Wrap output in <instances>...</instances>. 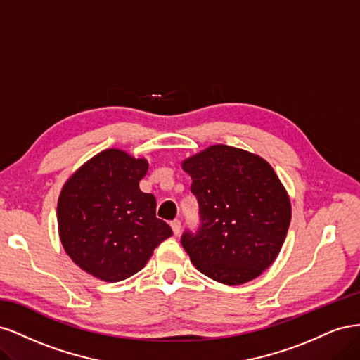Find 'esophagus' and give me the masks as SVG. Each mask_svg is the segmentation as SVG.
<instances>
[{"label": "esophagus", "mask_w": 360, "mask_h": 360, "mask_svg": "<svg viewBox=\"0 0 360 360\" xmlns=\"http://www.w3.org/2000/svg\"><path fill=\"white\" fill-rule=\"evenodd\" d=\"M171 228H172V231H174V234L176 236H179L180 234V230H181V222L180 221H172L171 222Z\"/></svg>", "instance_id": "esophagus-1"}]
</instances>
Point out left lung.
<instances>
[{
    "instance_id": "8db88e82",
    "label": "left lung",
    "mask_w": 360,
    "mask_h": 360,
    "mask_svg": "<svg viewBox=\"0 0 360 360\" xmlns=\"http://www.w3.org/2000/svg\"><path fill=\"white\" fill-rule=\"evenodd\" d=\"M200 205V226L181 245L201 274L221 284L252 281L278 257L291 204L274 168L257 155L212 146L183 160Z\"/></svg>"
}]
</instances>
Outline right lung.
Listing matches in <instances>:
<instances>
[{"label":"right lung","mask_w":360,"mask_h":360,"mask_svg":"<svg viewBox=\"0 0 360 360\" xmlns=\"http://www.w3.org/2000/svg\"><path fill=\"white\" fill-rule=\"evenodd\" d=\"M148 169L118 148L105 150L63 186L57 217L61 243L86 274L106 282L127 279L172 236L156 217V198L139 189Z\"/></svg>","instance_id":"1"}]
</instances>
